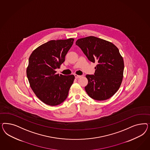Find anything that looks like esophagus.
I'll return each mask as SVG.
<instances>
[{"label":"esophagus","instance_id":"34e87169","mask_svg":"<svg viewBox=\"0 0 150 150\" xmlns=\"http://www.w3.org/2000/svg\"><path fill=\"white\" fill-rule=\"evenodd\" d=\"M74 76H75V78H76V79H77V78H80V77H81L82 76V75H76V74Z\"/></svg>","mask_w":150,"mask_h":150}]
</instances>
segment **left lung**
I'll return each mask as SVG.
<instances>
[{
  "instance_id": "left-lung-1",
  "label": "left lung",
  "mask_w": 150,
  "mask_h": 150,
  "mask_svg": "<svg viewBox=\"0 0 150 150\" xmlns=\"http://www.w3.org/2000/svg\"><path fill=\"white\" fill-rule=\"evenodd\" d=\"M79 46L88 59L97 63L94 75H86L85 91L97 100L109 99L117 92L123 77L124 60L118 48L112 43L94 36L77 40Z\"/></svg>"
}]
</instances>
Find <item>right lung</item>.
<instances>
[{"label": "right lung", "instance_id": "right-lung-1", "mask_svg": "<svg viewBox=\"0 0 150 150\" xmlns=\"http://www.w3.org/2000/svg\"><path fill=\"white\" fill-rule=\"evenodd\" d=\"M73 38L51 40L37 47L28 59L27 77L32 91L45 104L54 106L67 99L75 79L73 75L56 74L65 61Z\"/></svg>", "mask_w": 150, "mask_h": 150}]
</instances>
